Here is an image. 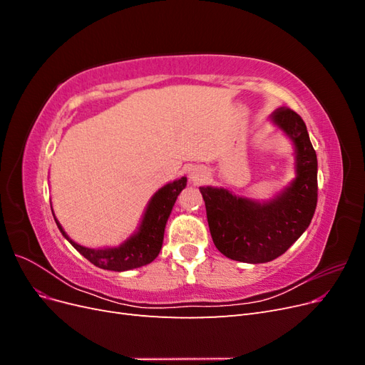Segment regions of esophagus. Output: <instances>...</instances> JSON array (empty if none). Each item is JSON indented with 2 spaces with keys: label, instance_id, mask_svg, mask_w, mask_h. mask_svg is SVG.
Returning <instances> with one entry per match:
<instances>
[{
  "label": "esophagus",
  "instance_id": "obj_1",
  "mask_svg": "<svg viewBox=\"0 0 365 365\" xmlns=\"http://www.w3.org/2000/svg\"><path fill=\"white\" fill-rule=\"evenodd\" d=\"M189 178L193 184H202L208 180V170L205 168H202V165H195L193 169H190V173H189Z\"/></svg>",
  "mask_w": 365,
  "mask_h": 365
}]
</instances>
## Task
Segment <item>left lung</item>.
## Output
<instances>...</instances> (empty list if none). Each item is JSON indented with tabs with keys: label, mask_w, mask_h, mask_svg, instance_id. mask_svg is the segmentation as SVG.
Returning <instances> with one entry per match:
<instances>
[{
	"label": "left lung",
	"mask_w": 365,
	"mask_h": 365,
	"mask_svg": "<svg viewBox=\"0 0 365 365\" xmlns=\"http://www.w3.org/2000/svg\"><path fill=\"white\" fill-rule=\"evenodd\" d=\"M269 120L289 137L295 150V178L272 200L259 202L224 187H200L210 235L225 257L264 263L282 256L311 224L317 207V153L304 121L289 108Z\"/></svg>",
	"instance_id": "1"
}]
</instances>
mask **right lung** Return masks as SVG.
I'll return each instance as SVG.
<instances>
[{
    "instance_id": "1",
    "label": "right lung",
    "mask_w": 365,
    "mask_h": 365,
    "mask_svg": "<svg viewBox=\"0 0 365 365\" xmlns=\"http://www.w3.org/2000/svg\"><path fill=\"white\" fill-rule=\"evenodd\" d=\"M185 185L187 178L182 176L180 180H175L169 184H165L161 189H158V192L153 193L150 201L148 202L145 215L141 217V222L137 231L132 236H129L125 242H121L118 247L88 248L76 244V242L65 233L56 216H53L54 220H56L62 236L67 239L85 259L96 264V267L117 272L135 269L140 267H145V264L157 259L163 247L165 224H168V219L172 213L176 197H178V195Z\"/></svg>"
}]
</instances>
